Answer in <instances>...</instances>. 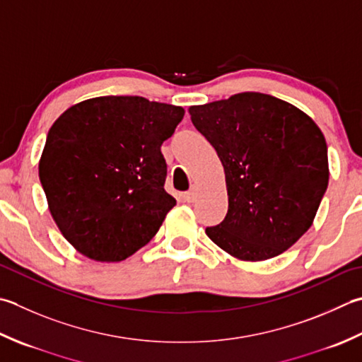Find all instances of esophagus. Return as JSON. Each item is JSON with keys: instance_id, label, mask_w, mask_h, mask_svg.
<instances>
[{"instance_id": "obj_1", "label": "esophagus", "mask_w": 362, "mask_h": 362, "mask_svg": "<svg viewBox=\"0 0 362 362\" xmlns=\"http://www.w3.org/2000/svg\"><path fill=\"white\" fill-rule=\"evenodd\" d=\"M196 194H197V188L196 187H191V189L188 193H185V201L187 202H193L196 199Z\"/></svg>"}]
</instances>
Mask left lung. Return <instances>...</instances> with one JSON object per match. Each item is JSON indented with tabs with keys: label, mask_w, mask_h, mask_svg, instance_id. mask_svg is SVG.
<instances>
[{
	"label": "left lung",
	"mask_w": 362,
	"mask_h": 362,
	"mask_svg": "<svg viewBox=\"0 0 362 362\" xmlns=\"http://www.w3.org/2000/svg\"><path fill=\"white\" fill-rule=\"evenodd\" d=\"M214 146L228 187V215L205 229L230 256L267 260L295 245L328 188V147L308 115L281 98L242 92L189 108Z\"/></svg>",
	"instance_id": "left-lung-1"
}]
</instances>
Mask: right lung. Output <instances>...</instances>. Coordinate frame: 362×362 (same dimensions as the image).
<instances>
[{
	"label": "right lung",
	"mask_w": 362,
	"mask_h": 362,
	"mask_svg": "<svg viewBox=\"0 0 362 362\" xmlns=\"http://www.w3.org/2000/svg\"><path fill=\"white\" fill-rule=\"evenodd\" d=\"M182 106L138 95L70 106L48 132L39 179L62 235L78 252L120 262L153 238L175 205L166 193L163 141Z\"/></svg>",
	"instance_id": "add662e5"
}]
</instances>
